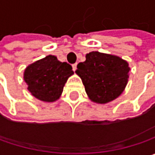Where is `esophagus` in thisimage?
<instances>
[{"instance_id":"34e87169","label":"esophagus","mask_w":155,"mask_h":155,"mask_svg":"<svg viewBox=\"0 0 155 155\" xmlns=\"http://www.w3.org/2000/svg\"><path fill=\"white\" fill-rule=\"evenodd\" d=\"M77 65H78V64H77V63H76V64H72V70H73V71H76V70H77Z\"/></svg>"}]
</instances>
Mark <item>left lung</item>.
Listing matches in <instances>:
<instances>
[{
	"label": "left lung",
	"instance_id": "8db88e82",
	"mask_svg": "<svg viewBox=\"0 0 155 155\" xmlns=\"http://www.w3.org/2000/svg\"><path fill=\"white\" fill-rule=\"evenodd\" d=\"M77 66L85 91L94 103L107 104L117 98L128 84L130 68L120 57L91 51Z\"/></svg>",
	"mask_w": 155,
	"mask_h": 155
}]
</instances>
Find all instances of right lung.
<instances>
[{
	"label": "right lung",
	"instance_id": "obj_1",
	"mask_svg": "<svg viewBox=\"0 0 155 155\" xmlns=\"http://www.w3.org/2000/svg\"><path fill=\"white\" fill-rule=\"evenodd\" d=\"M73 73L71 64L48 55L27 66L24 71V80L34 97L51 103L60 97L66 81Z\"/></svg>",
	"mask_w": 155,
	"mask_h": 155
}]
</instances>
